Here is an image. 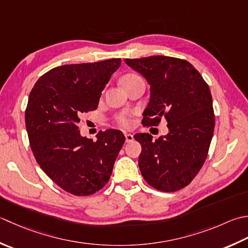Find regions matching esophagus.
Returning a JSON list of instances; mask_svg holds the SVG:
<instances>
[{
    "instance_id": "34e87169",
    "label": "esophagus",
    "mask_w": 248,
    "mask_h": 248,
    "mask_svg": "<svg viewBox=\"0 0 248 248\" xmlns=\"http://www.w3.org/2000/svg\"><path fill=\"white\" fill-rule=\"evenodd\" d=\"M124 137H125V142H127V143H130V142H132V140H133V135L132 134L125 133Z\"/></svg>"
}]
</instances>
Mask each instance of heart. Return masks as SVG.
Listing matches in <instances>:
<instances>
[{"mask_svg": "<svg viewBox=\"0 0 248 248\" xmlns=\"http://www.w3.org/2000/svg\"><path fill=\"white\" fill-rule=\"evenodd\" d=\"M134 77H138L137 75L134 74H128L123 77V79H121V82H124L125 80H129V79H132L134 78ZM117 123L120 124V125H124V127H129V125L131 124V119L128 115H120L117 117Z\"/></svg>", "mask_w": 248, "mask_h": 248, "instance_id": "1", "label": "heart"}]
</instances>
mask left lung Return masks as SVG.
<instances>
[{"instance_id":"left-lung-1","label":"left lung","mask_w":248,"mask_h":248,"mask_svg":"<svg viewBox=\"0 0 248 248\" xmlns=\"http://www.w3.org/2000/svg\"><path fill=\"white\" fill-rule=\"evenodd\" d=\"M124 62L150 86L143 125L157 127L163 117L169 129L156 140L149 133L134 135L142 146L140 173L160 191L179 190L190 184L207 157L215 127L210 88L192 64L178 58L152 56Z\"/></svg>"}]
</instances>
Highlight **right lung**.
<instances>
[{"label":"right lung","instance_id":"obj_1","mask_svg":"<svg viewBox=\"0 0 248 248\" xmlns=\"http://www.w3.org/2000/svg\"><path fill=\"white\" fill-rule=\"evenodd\" d=\"M120 59L55 67L40 77L29 95L26 128L41 169L63 190L89 196L109 181L124 143L119 130L81 137V114L98 108L102 91Z\"/></svg>","mask_w":248,"mask_h":248}]
</instances>
